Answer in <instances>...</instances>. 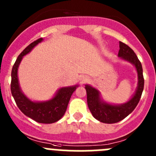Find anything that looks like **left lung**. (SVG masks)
<instances>
[{
    "label": "left lung",
    "instance_id": "1",
    "mask_svg": "<svg viewBox=\"0 0 156 156\" xmlns=\"http://www.w3.org/2000/svg\"><path fill=\"white\" fill-rule=\"evenodd\" d=\"M118 56L135 66L138 75V86L132 99L122 105L108 104L102 102L99 96V91L90 85H85L87 93V102L89 110L96 120L105 123H114L120 121L128 116L135 109L139 102L144 89V80L141 62L132 49L125 43L120 42Z\"/></svg>",
    "mask_w": 156,
    "mask_h": 156
}]
</instances>
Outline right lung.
<instances>
[{
	"instance_id": "1",
	"label": "right lung",
	"mask_w": 156,
	"mask_h": 156,
	"mask_svg": "<svg viewBox=\"0 0 156 156\" xmlns=\"http://www.w3.org/2000/svg\"><path fill=\"white\" fill-rule=\"evenodd\" d=\"M42 40L43 38H40L30 43L18 57L12 70L11 92L18 107L26 116L38 123H52L57 122L64 116L71 95L78 85L61 88L51 100L43 102H32L22 93L18 80V68L22 57L29 53Z\"/></svg>"
}]
</instances>
